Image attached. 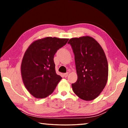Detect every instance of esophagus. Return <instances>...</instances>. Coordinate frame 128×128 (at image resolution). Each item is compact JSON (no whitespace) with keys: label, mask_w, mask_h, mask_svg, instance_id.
<instances>
[{"label":"esophagus","mask_w":128,"mask_h":128,"mask_svg":"<svg viewBox=\"0 0 128 128\" xmlns=\"http://www.w3.org/2000/svg\"><path fill=\"white\" fill-rule=\"evenodd\" d=\"M68 74H69L68 72H66V73H64V77H67V76H68Z\"/></svg>","instance_id":"esophagus-1"}]
</instances>
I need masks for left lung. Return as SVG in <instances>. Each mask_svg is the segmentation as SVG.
<instances>
[{
    "instance_id": "left-lung-1",
    "label": "left lung",
    "mask_w": 128,
    "mask_h": 128,
    "mask_svg": "<svg viewBox=\"0 0 128 128\" xmlns=\"http://www.w3.org/2000/svg\"><path fill=\"white\" fill-rule=\"evenodd\" d=\"M68 43L74 53L78 76L72 84L73 92L83 100H92L99 96L107 82L108 66L104 52L91 36L71 38Z\"/></svg>"
}]
</instances>
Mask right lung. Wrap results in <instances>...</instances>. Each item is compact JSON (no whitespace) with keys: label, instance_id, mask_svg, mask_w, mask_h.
Segmentation results:
<instances>
[{"label":"right lung","instance_id":"right-lung-1","mask_svg":"<svg viewBox=\"0 0 128 128\" xmlns=\"http://www.w3.org/2000/svg\"><path fill=\"white\" fill-rule=\"evenodd\" d=\"M68 40L46 37L32 43L26 51L21 63V76L26 89L36 98L49 96L62 79L56 73L54 58Z\"/></svg>","mask_w":128,"mask_h":128}]
</instances>
